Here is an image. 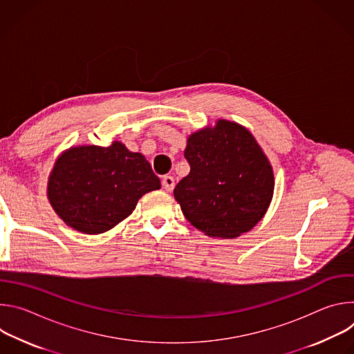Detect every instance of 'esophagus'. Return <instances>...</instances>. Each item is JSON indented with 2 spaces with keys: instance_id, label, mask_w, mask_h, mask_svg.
I'll use <instances>...</instances> for the list:
<instances>
[{
  "instance_id": "34e87169",
  "label": "esophagus",
  "mask_w": 354,
  "mask_h": 354,
  "mask_svg": "<svg viewBox=\"0 0 354 354\" xmlns=\"http://www.w3.org/2000/svg\"><path fill=\"white\" fill-rule=\"evenodd\" d=\"M162 186H164V189H165L167 192L174 190V187H175V179H174L171 175L164 176V178H162Z\"/></svg>"
}]
</instances>
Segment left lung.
Returning a JSON list of instances; mask_svg holds the SVG:
<instances>
[{"label":"left lung","mask_w":354,"mask_h":354,"mask_svg":"<svg viewBox=\"0 0 354 354\" xmlns=\"http://www.w3.org/2000/svg\"><path fill=\"white\" fill-rule=\"evenodd\" d=\"M190 172L174 196L193 227L209 236L235 238L266 213L273 196V171L245 127L218 120L187 138Z\"/></svg>","instance_id":"1"}]
</instances>
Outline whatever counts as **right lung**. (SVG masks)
Returning <instances> with one entry per match:
<instances>
[{
	"label": "right lung",
	"mask_w": 354,
	"mask_h": 354,
	"mask_svg": "<svg viewBox=\"0 0 354 354\" xmlns=\"http://www.w3.org/2000/svg\"><path fill=\"white\" fill-rule=\"evenodd\" d=\"M160 187L149 162L115 141L111 147H75L60 156L47 194L67 225L100 234L129 217L142 194Z\"/></svg>",
	"instance_id": "add662e5"
}]
</instances>
